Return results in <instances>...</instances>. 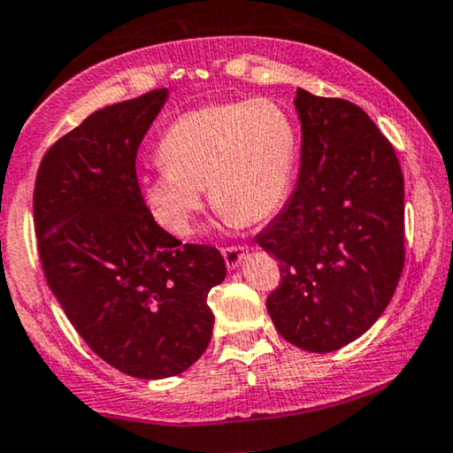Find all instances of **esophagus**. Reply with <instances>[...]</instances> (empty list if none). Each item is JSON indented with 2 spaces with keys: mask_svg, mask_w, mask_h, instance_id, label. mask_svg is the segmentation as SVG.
Listing matches in <instances>:
<instances>
[{
  "mask_svg": "<svg viewBox=\"0 0 453 453\" xmlns=\"http://www.w3.org/2000/svg\"><path fill=\"white\" fill-rule=\"evenodd\" d=\"M221 253L227 268H236L238 264H241V259L244 257V253H247V247H244V244H230V247H223Z\"/></svg>",
  "mask_w": 453,
  "mask_h": 453,
  "instance_id": "1",
  "label": "esophagus"
}]
</instances>
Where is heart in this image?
I'll return each instance as SVG.
<instances>
[{"instance_id":"1","label":"heart","mask_w":453,"mask_h":453,"mask_svg":"<svg viewBox=\"0 0 453 453\" xmlns=\"http://www.w3.org/2000/svg\"><path fill=\"white\" fill-rule=\"evenodd\" d=\"M298 132L268 97L221 102L180 114L159 142L161 168L142 183L155 219L174 236L194 230L209 187L211 204L241 226L266 221L292 185Z\"/></svg>"}]
</instances>
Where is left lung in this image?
I'll return each mask as SVG.
<instances>
[{
    "label": "left lung",
    "instance_id": "1",
    "mask_svg": "<svg viewBox=\"0 0 453 453\" xmlns=\"http://www.w3.org/2000/svg\"><path fill=\"white\" fill-rule=\"evenodd\" d=\"M303 157L292 200L259 247L279 259L266 309L300 349H341L392 300L404 266V180L372 119L341 97L296 91Z\"/></svg>",
    "mask_w": 453,
    "mask_h": 453
}]
</instances>
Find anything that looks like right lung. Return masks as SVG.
<instances>
[{
    "label": "right lung",
    "mask_w": 453,
    "mask_h": 453,
    "mask_svg": "<svg viewBox=\"0 0 453 453\" xmlns=\"http://www.w3.org/2000/svg\"><path fill=\"white\" fill-rule=\"evenodd\" d=\"M168 91L100 108L44 153L34 226L44 277L93 353L138 379L187 371L209 347V292L226 277L211 244L157 226L136 155Z\"/></svg>",
    "instance_id": "1"
}]
</instances>
